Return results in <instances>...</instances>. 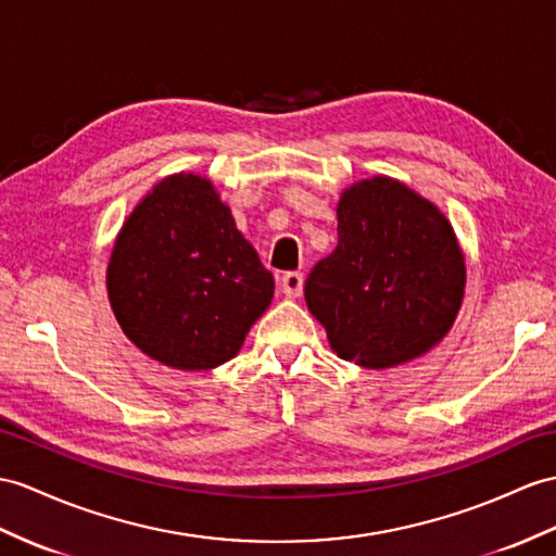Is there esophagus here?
Masks as SVG:
<instances>
[{"label":"esophagus","mask_w":556,"mask_h":556,"mask_svg":"<svg viewBox=\"0 0 556 556\" xmlns=\"http://www.w3.org/2000/svg\"><path fill=\"white\" fill-rule=\"evenodd\" d=\"M280 290L282 294L290 296V300H294V296H300L304 290V276L296 274V270H290V274L280 278Z\"/></svg>","instance_id":"esophagus-1"}]
</instances>
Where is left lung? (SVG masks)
I'll use <instances>...</instances> for the list:
<instances>
[{
  "mask_svg": "<svg viewBox=\"0 0 556 556\" xmlns=\"http://www.w3.org/2000/svg\"><path fill=\"white\" fill-rule=\"evenodd\" d=\"M337 236L334 252L304 286L306 306L337 356L384 370L448 334L467 268L434 202L389 176L356 181L337 205Z\"/></svg>",
  "mask_w": 556,
  "mask_h": 556,
  "instance_id": "8db88e82",
  "label": "left lung"
}]
</instances>
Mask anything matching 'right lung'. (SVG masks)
Returning <instances> with one entry per match:
<instances>
[{
    "label": "right lung",
    "mask_w": 556,
    "mask_h": 556,
    "mask_svg": "<svg viewBox=\"0 0 556 556\" xmlns=\"http://www.w3.org/2000/svg\"><path fill=\"white\" fill-rule=\"evenodd\" d=\"M122 332L176 370L231 361L274 300V276L210 179L172 174L119 228L105 274Z\"/></svg>",
    "instance_id": "1"
}]
</instances>
